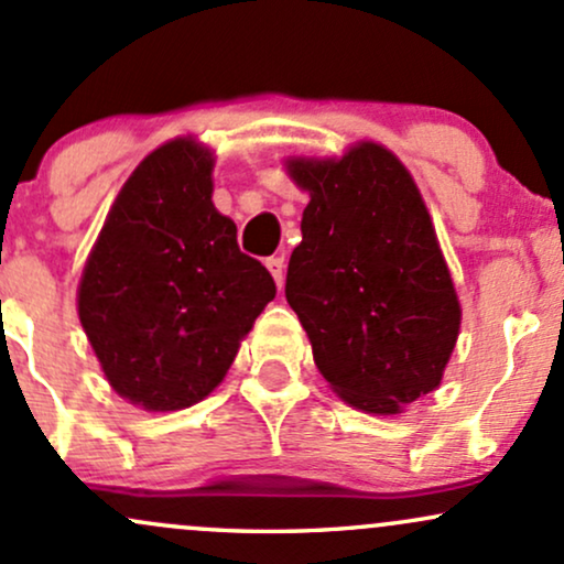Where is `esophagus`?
Here are the masks:
<instances>
[{"mask_svg": "<svg viewBox=\"0 0 564 564\" xmlns=\"http://www.w3.org/2000/svg\"><path fill=\"white\" fill-rule=\"evenodd\" d=\"M268 270L270 273H273V278H275V286L281 289L283 286V281H286V273H283V268H286V264H283V257H270L268 262Z\"/></svg>", "mask_w": 564, "mask_h": 564, "instance_id": "obj_1", "label": "esophagus"}]
</instances>
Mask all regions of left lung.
<instances>
[{
    "mask_svg": "<svg viewBox=\"0 0 564 564\" xmlns=\"http://www.w3.org/2000/svg\"><path fill=\"white\" fill-rule=\"evenodd\" d=\"M286 170L310 193L286 300L315 366L358 411L400 413L440 384L462 326L422 193L377 142Z\"/></svg>",
    "mask_w": 564,
    "mask_h": 564,
    "instance_id": "obj_1",
    "label": "left lung"
}]
</instances>
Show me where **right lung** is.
Listing matches in <instances>:
<instances>
[{
    "label": "right lung",
    "mask_w": 564,
    "mask_h": 564,
    "mask_svg": "<svg viewBox=\"0 0 564 564\" xmlns=\"http://www.w3.org/2000/svg\"><path fill=\"white\" fill-rule=\"evenodd\" d=\"M209 148H156L116 196L79 283V321L102 373L129 403L180 411L225 379L275 296L212 204Z\"/></svg>",
    "instance_id": "add662e5"
}]
</instances>
